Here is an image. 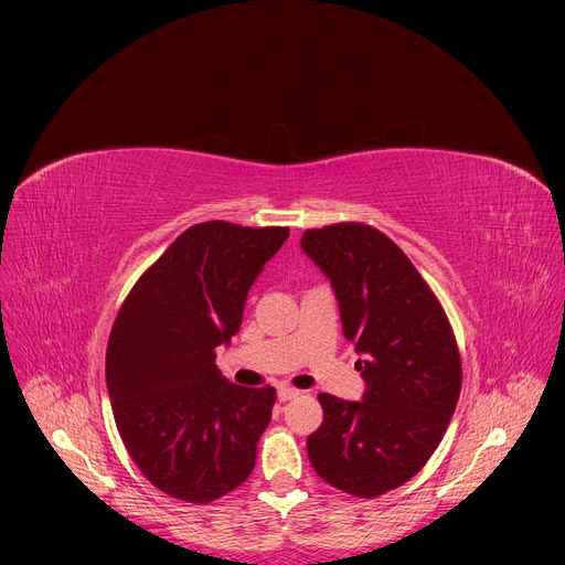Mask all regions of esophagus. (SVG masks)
Returning <instances> with one entry per match:
<instances>
[{"label":"esophagus","mask_w":565,"mask_h":565,"mask_svg":"<svg viewBox=\"0 0 565 565\" xmlns=\"http://www.w3.org/2000/svg\"><path fill=\"white\" fill-rule=\"evenodd\" d=\"M277 396H279V401H290V398H295V396H300V392L292 390V387H279V390H277Z\"/></svg>","instance_id":"esophagus-1"}]
</instances>
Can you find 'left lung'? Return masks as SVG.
Returning a JSON list of instances; mask_svg holds the SVG:
<instances>
[{
  "mask_svg": "<svg viewBox=\"0 0 565 565\" xmlns=\"http://www.w3.org/2000/svg\"><path fill=\"white\" fill-rule=\"evenodd\" d=\"M300 245L332 284L366 384L362 401L318 396L307 454L322 481L377 497L409 481L449 428L462 384L456 337L417 267L373 226L311 228Z\"/></svg>",
  "mask_w": 565,
  "mask_h": 565,
  "instance_id": "obj_1",
  "label": "left lung"
}]
</instances>
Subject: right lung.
<instances>
[{
	"mask_svg": "<svg viewBox=\"0 0 565 565\" xmlns=\"http://www.w3.org/2000/svg\"><path fill=\"white\" fill-rule=\"evenodd\" d=\"M288 228L203 222L141 275L107 343V392L130 458L162 492L207 503L247 481L277 392L217 371L252 284Z\"/></svg>",
	"mask_w": 565,
	"mask_h": 565,
	"instance_id": "add662e5",
	"label": "right lung"
}]
</instances>
